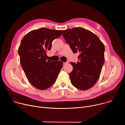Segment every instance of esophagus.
Returning <instances> with one entry per match:
<instances>
[{
    "instance_id": "34e87169",
    "label": "esophagus",
    "mask_w": 125,
    "mask_h": 125,
    "mask_svg": "<svg viewBox=\"0 0 125 125\" xmlns=\"http://www.w3.org/2000/svg\"><path fill=\"white\" fill-rule=\"evenodd\" d=\"M67 63H68V62H64V63H63V65H65L67 64Z\"/></svg>"
}]
</instances>
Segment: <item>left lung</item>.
I'll return each instance as SVG.
<instances>
[{
	"mask_svg": "<svg viewBox=\"0 0 125 125\" xmlns=\"http://www.w3.org/2000/svg\"><path fill=\"white\" fill-rule=\"evenodd\" d=\"M62 35L74 53H80V61L71 62V82L82 91L92 87L98 80L104 64L105 47L96 34L83 28L62 30Z\"/></svg>",
	"mask_w": 125,
	"mask_h": 125,
	"instance_id": "obj_1",
	"label": "left lung"
}]
</instances>
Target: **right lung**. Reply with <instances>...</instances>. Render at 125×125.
<instances>
[{"instance_id": "obj_1", "label": "right lung", "mask_w": 125, "mask_h": 125, "mask_svg": "<svg viewBox=\"0 0 125 125\" xmlns=\"http://www.w3.org/2000/svg\"><path fill=\"white\" fill-rule=\"evenodd\" d=\"M62 31L41 28L29 32L18 49L20 63L29 82L34 87L45 90L54 84L63 65L61 61L46 60V52Z\"/></svg>"}]
</instances>
